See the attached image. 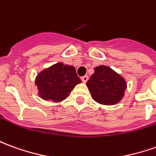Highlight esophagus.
<instances>
[{"mask_svg":"<svg viewBox=\"0 0 156 156\" xmlns=\"http://www.w3.org/2000/svg\"><path fill=\"white\" fill-rule=\"evenodd\" d=\"M81 79L83 83H86V82L88 81V79H89V77L88 76H83V77H82Z\"/></svg>","mask_w":156,"mask_h":156,"instance_id":"34e87169","label":"esophagus"}]
</instances>
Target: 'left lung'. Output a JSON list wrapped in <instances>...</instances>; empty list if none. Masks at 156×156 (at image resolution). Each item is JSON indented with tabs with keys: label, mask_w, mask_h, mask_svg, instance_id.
<instances>
[{
	"label": "left lung",
	"mask_w": 156,
	"mask_h": 156,
	"mask_svg": "<svg viewBox=\"0 0 156 156\" xmlns=\"http://www.w3.org/2000/svg\"><path fill=\"white\" fill-rule=\"evenodd\" d=\"M86 85L94 101L104 105H113L122 100L127 81L110 67L101 65L94 68Z\"/></svg>",
	"instance_id": "1"
}]
</instances>
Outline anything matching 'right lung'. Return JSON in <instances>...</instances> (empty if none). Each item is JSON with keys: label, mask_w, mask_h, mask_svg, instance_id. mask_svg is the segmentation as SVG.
<instances>
[{"label": "right lung", "mask_w": 156, "mask_h": 156, "mask_svg": "<svg viewBox=\"0 0 156 156\" xmlns=\"http://www.w3.org/2000/svg\"><path fill=\"white\" fill-rule=\"evenodd\" d=\"M80 83L81 79L74 67L57 62L40 71L35 78L34 85L42 100L58 103L66 100Z\"/></svg>", "instance_id": "add662e5"}]
</instances>
